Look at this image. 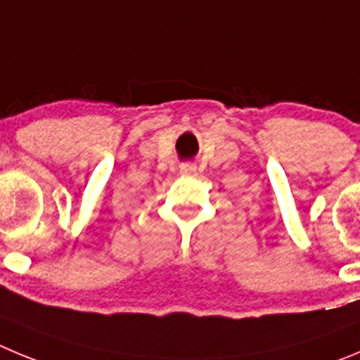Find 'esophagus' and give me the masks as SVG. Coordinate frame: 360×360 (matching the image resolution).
Masks as SVG:
<instances>
[{"label": "esophagus", "instance_id": "esophagus-1", "mask_svg": "<svg viewBox=\"0 0 360 360\" xmlns=\"http://www.w3.org/2000/svg\"><path fill=\"white\" fill-rule=\"evenodd\" d=\"M183 172L184 174H195V167H193V165H184Z\"/></svg>", "mask_w": 360, "mask_h": 360}]
</instances>
